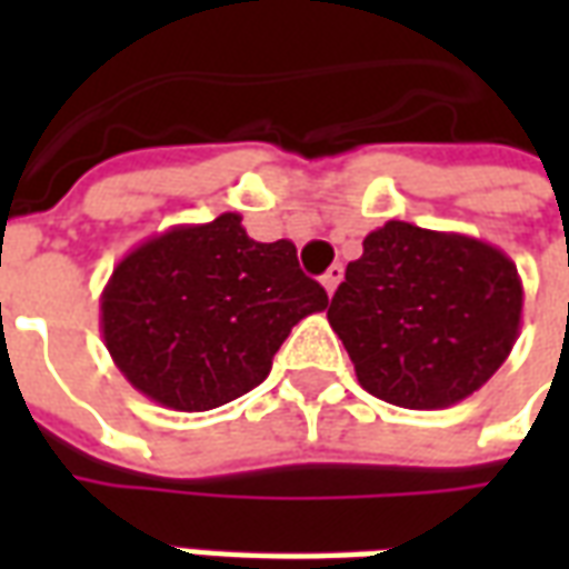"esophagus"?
<instances>
[{
    "instance_id": "obj_1",
    "label": "esophagus",
    "mask_w": 569,
    "mask_h": 569,
    "mask_svg": "<svg viewBox=\"0 0 569 569\" xmlns=\"http://www.w3.org/2000/svg\"><path fill=\"white\" fill-rule=\"evenodd\" d=\"M341 280H345V268H341V264H332L329 271L322 273V286H326V292H329V296H332L335 289L341 286Z\"/></svg>"
}]
</instances>
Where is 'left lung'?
<instances>
[{"mask_svg":"<svg viewBox=\"0 0 569 569\" xmlns=\"http://www.w3.org/2000/svg\"><path fill=\"white\" fill-rule=\"evenodd\" d=\"M525 286L485 240L387 222L362 240L329 322L362 390L399 408H448L481 390L512 353Z\"/></svg>","mask_w":569,"mask_h":569,"instance_id":"1","label":"left lung"}]
</instances>
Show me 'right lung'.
I'll return each mask as SVG.
<instances>
[{"label": "right lung", "instance_id": "obj_1", "mask_svg": "<svg viewBox=\"0 0 569 569\" xmlns=\"http://www.w3.org/2000/svg\"><path fill=\"white\" fill-rule=\"evenodd\" d=\"M326 305L292 240L259 243L222 212L130 249L100 296V332L133 390L210 411L259 387L292 326Z\"/></svg>", "mask_w": 569, "mask_h": 569}]
</instances>
